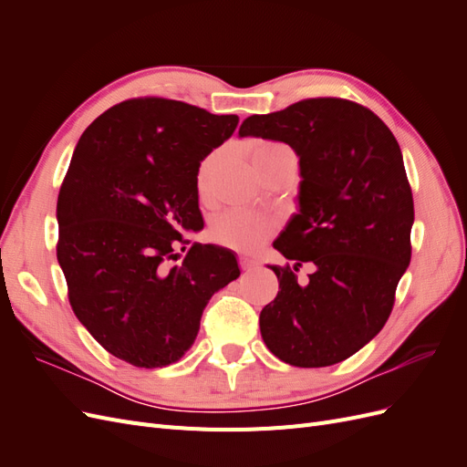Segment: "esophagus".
I'll return each mask as SVG.
<instances>
[{
    "mask_svg": "<svg viewBox=\"0 0 467 467\" xmlns=\"http://www.w3.org/2000/svg\"><path fill=\"white\" fill-rule=\"evenodd\" d=\"M239 266H242V271H251V268L257 266V261L247 259V257H239Z\"/></svg>",
    "mask_w": 467,
    "mask_h": 467,
    "instance_id": "esophagus-1",
    "label": "esophagus"
}]
</instances>
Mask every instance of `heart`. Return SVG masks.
<instances>
[{
    "instance_id": "b5f03b06",
    "label": "heart",
    "mask_w": 467,
    "mask_h": 467,
    "mask_svg": "<svg viewBox=\"0 0 467 467\" xmlns=\"http://www.w3.org/2000/svg\"><path fill=\"white\" fill-rule=\"evenodd\" d=\"M280 158H296L294 151L280 144L271 142V140H265V142H255L251 146V160L255 163L259 171L266 165ZM218 163V153H210L202 160L199 167V175H196V182H199V192L202 196L210 191V179L214 173V167ZM276 228V222L271 216L263 214H253V212H242V210H232L222 214L214 223H212V237L216 239L218 244L230 247L234 251H255L259 245L265 244V239L273 235Z\"/></svg>"
}]
</instances>
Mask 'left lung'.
<instances>
[{"instance_id": "8db88e82", "label": "left lung", "mask_w": 467, "mask_h": 467, "mask_svg": "<svg viewBox=\"0 0 467 467\" xmlns=\"http://www.w3.org/2000/svg\"><path fill=\"white\" fill-rule=\"evenodd\" d=\"M239 136L285 142L300 158V214L275 242L294 266H271L278 294L259 317L263 341L300 368L341 362L384 327L411 261L415 208L398 140L338 97L253 115ZM304 262L317 266L307 285L295 276Z\"/></svg>"}]
</instances>
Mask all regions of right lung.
I'll return each mask as SVG.
<instances>
[{"mask_svg":"<svg viewBox=\"0 0 467 467\" xmlns=\"http://www.w3.org/2000/svg\"><path fill=\"white\" fill-rule=\"evenodd\" d=\"M237 115L136 97L81 134L62 181L56 257L76 317L112 357L138 368L177 362L194 343L212 294L239 276L232 251L192 244L202 228L201 161Z\"/></svg>","mask_w":467,"mask_h":467,"instance_id":"1","label":"right lung"}]
</instances>
